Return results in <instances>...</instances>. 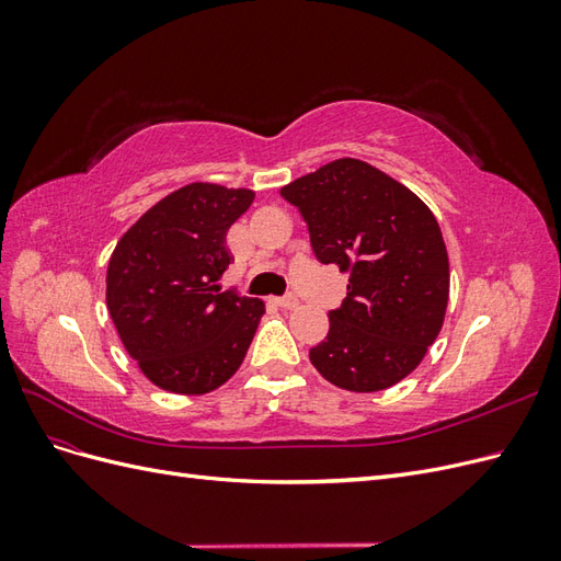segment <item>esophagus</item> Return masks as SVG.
Returning <instances> with one entry per match:
<instances>
[{"label": "esophagus", "mask_w": 561, "mask_h": 561, "mask_svg": "<svg viewBox=\"0 0 561 561\" xmlns=\"http://www.w3.org/2000/svg\"><path fill=\"white\" fill-rule=\"evenodd\" d=\"M276 307L280 309H297L299 307V299L295 295H285V297H276Z\"/></svg>", "instance_id": "esophagus-1"}]
</instances>
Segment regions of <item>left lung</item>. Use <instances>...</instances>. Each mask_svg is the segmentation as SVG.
Masks as SVG:
<instances>
[{"label": "left lung", "mask_w": 561, "mask_h": 561, "mask_svg": "<svg viewBox=\"0 0 561 561\" xmlns=\"http://www.w3.org/2000/svg\"><path fill=\"white\" fill-rule=\"evenodd\" d=\"M307 222L316 260L348 271L325 342L309 351L330 383L375 393L423 360L443 328L449 260L435 215L404 184L336 159L280 190Z\"/></svg>", "instance_id": "obj_1"}]
</instances>
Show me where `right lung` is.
Segmentation results:
<instances>
[{"label":"right lung","instance_id":"right-lung-1","mask_svg":"<svg viewBox=\"0 0 561 561\" xmlns=\"http://www.w3.org/2000/svg\"><path fill=\"white\" fill-rule=\"evenodd\" d=\"M250 190L194 182L161 198L116 243L107 309L130 358L163 390L201 396L241 367L264 301L219 290L229 227Z\"/></svg>","mask_w":561,"mask_h":561}]
</instances>
